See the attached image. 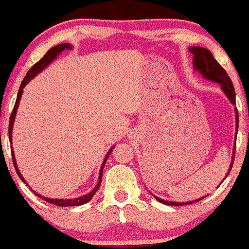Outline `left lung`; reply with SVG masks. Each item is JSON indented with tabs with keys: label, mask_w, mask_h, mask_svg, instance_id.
Listing matches in <instances>:
<instances>
[{
	"label": "left lung",
	"mask_w": 249,
	"mask_h": 249,
	"mask_svg": "<svg viewBox=\"0 0 249 249\" xmlns=\"http://www.w3.org/2000/svg\"><path fill=\"white\" fill-rule=\"evenodd\" d=\"M191 53H193V67L194 70L198 71L199 73H201L204 76V78L208 79V81H212L218 83V84L221 85L222 91L225 92V95L227 96V98L230 99V102L232 103L233 105H235V91H234V87L233 83L231 81V78L228 77L227 72H226L224 68L216 62V59L214 58L212 53L210 50L205 49V48L201 47H191L190 48ZM235 124H236V128L235 130L238 131L239 127V115H238V110L235 108ZM236 145V142H235ZM234 157H235V146L233 148V158H232V162H231L230 170H228L227 174H226L225 178H227V176L230 174L231 170H232L233 166V161H234ZM224 178V180H225ZM222 180V181H224ZM154 198L158 200L159 202L165 205H170V206H182V205H188V204H193V202H198L201 199H204L205 196L202 198L196 199L193 201H187V202H177V201H167V200H162L160 198H157L154 196Z\"/></svg>",
	"instance_id": "1"
}]
</instances>
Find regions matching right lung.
<instances>
[{"instance_id":"1","label":"right lung","mask_w":249,"mask_h":249,"mask_svg":"<svg viewBox=\"0 0 249 249\" xmlns=\"http://www.w3.org/2000/svg\"><path fill=\"white\" fill-rule=\"evenodd\" d=\"M68 49H71V45L70 43H62V44H58V45H55V47H53L51 49L48 51L47 53H45L44 56L42 57L41 59H39L38 62L36 63V64H34L33 67H31V69L28 71L27 75H25L24 79L22 81L21 83V87H19V90H18V93H17V98H16V102H15V105H14V108H13V112H11L10 115V121H9V139L11 142V131H13V125H14V121H15V116H16V111L17 108H18V104H19V101H21V97H22V92H23V88L25 87V85L28 84V83L30 82V79H33L34 77H35L37 73L41 72L42 70H44L45 68L48 67V65L50 64L51 62L53 61V59L56 58L57 56L59 55V53H62V51L64 50H68ZM112 146L108 150V152L107 154V157H105L104 161H103V165L101 167V172H99V178H98V184L96 185V187L93 188L92 191H91L90 193L85 194V196H79V198H76V199H51V198H45V196H39V194L35 193L37 196H39V198L45 200L47 202H50V204H53L56 205V206H62V207H67V206H79V205H84L87 204L88 201H90L91 199H92L93 194H95L97 192V190H98L99 186H101V182H102V176H103V168H104L105 166V162H107L108 156H110V153L112 152L113 150ZM11 156H13V162H14V166H15V170L17 174H18V177L21 178L22 181L25 182V180L23 177H22V174L19 173L18 171V167H17L16 165V160H15V154H14V151H13V147H11ZM27 184V182H25ZM34 192V191H33Z\"/></svg>"}]
</instances>
